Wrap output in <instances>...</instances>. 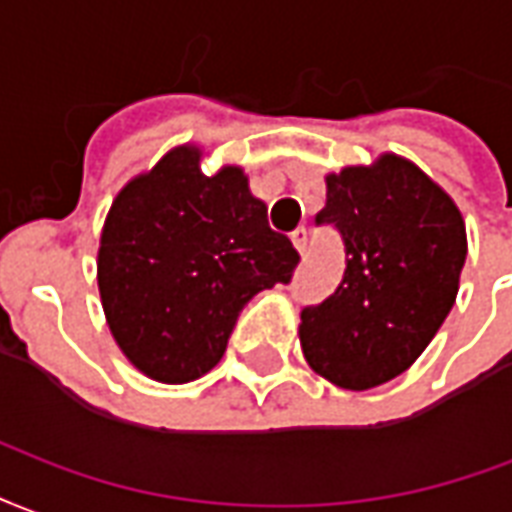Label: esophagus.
I'll return each mask as SVG.
<instances>
[{"label": "esophagus", "instance_id": "34e87169", "mask_svg": "<svg viewBox=\"0 0 512 512\" xmlns=\"http://www.w3.org/2000/svg\"><path fill=\"white\" fill-rule=\"evenodd\" d=\"M292 245L297 248V253H305V248H308V231H305V229L294 231Z\"/></svg>", "mask_w": 512, "mask_h": 512}]
</instances>
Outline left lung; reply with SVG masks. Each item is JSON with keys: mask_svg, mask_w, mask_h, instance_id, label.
<instances>
[{"mask_svg": "<svg viewBox=\"0 0 512 512\" xmlns=\"http://www.w3.org/2000/svg\"><path fill=\"white\" fill-rule=\"evenodd\" d=\"M324 182L316 223L341 231L346 270L335 294L300 313V346L327 382L371 390L404 374L447 319L466 226L447 190L393 152Z\"/></svg>", "mask_w": 512, "mask_h": 512, "instance_id": "1", "label": "left lung"}]
</instances>
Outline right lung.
Instances as JSON below:
<instances>
[{
  "label": "right lung",
  "instance_id": "right-lung-1",
  "mask_svg": "<svg viewBox=\"0 0 512 512\" xmlns=\"http://www.w3.org/2000/svg\"><path fill=\"white\" fill-rule=\"evenodd\" d=\"M297 261L245 171L223 166L207 177L201 149L182 144L111 204L98 248L100 302L141 374L185 384L220 363L245 302L292 281Z\"/></svg>",
  "mask_w": 512,
  "mask_h": 512
}]
</instances>
